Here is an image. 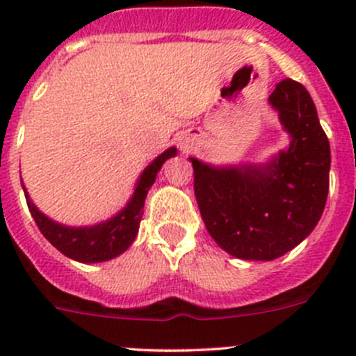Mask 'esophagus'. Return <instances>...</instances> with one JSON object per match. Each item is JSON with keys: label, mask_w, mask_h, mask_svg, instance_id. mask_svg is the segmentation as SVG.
I'll use <instances>...</instances> for the list:
<instances>
[{"label": "esophagus", "mask_w": 356, "mask_h": 356, "mask_svg": "<svg viewBox=\"0 0 356 356\" xmlns=\"http://www.w3.org/2000/svg\"><path fill=\"white\" fill-rule=\"evenodd\" d=\"M181 145H182V146H181V148H182V149H184V152H188V145H186V143H181Z\"/></svg>", "instance_id": "esophagus-1"}]
</instances>
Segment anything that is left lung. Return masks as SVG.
<instances>
[{
    "label": "left lung",
    "mask_w": 356,
    "mask_h": 356,
    "mask_svg": "<svg viewBox=\"0 0 356 356\" xmlns=\"http://www.w3.org/2000/svg\"><path fill=\"white\" fill-rule=\"evenodd\" d=\"M268 102L293 138L288 152L258 168H213L191 158L207 231L243 260L288 253L314 231L327 201L331 148L310 92L284 79Z\"/></svg>",
    "instance_id": "obj_1"
}]
</instances>
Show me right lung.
Segmentation results:
<instances>
[{
    "instance_id": "obj_1",
    "label": "right lung",
    "mask_w": 356,
    "mask_h": 356,
    "mask_svg": "<svg viewBox=\"0 0 356 356\" xmlns=\"http://www.w3.org/2000/svg\"><path fill=\"white\" fill-rule=\"evenodd\" d=\"M177 153L175 148H168L167 152L161 153L153 163H149L145 168V172L139 177L136 191L132 195L131 201L127 207L108 222L95 225V227H65L56 222L49 220L46 215H42L38 208L34 207L31 200H29L27 191L25 193V200H27V207L31 210V215L34 217L35 224H38L39 231L42 232L46 239L51 243L58 251L72 260L84 261V264H95V261H106L111 260L113 257L120 254L122 251L127 250L132 245L138 234L139 222L143 217V207H145L146 195L148 189L152 188L155 182L156 172L160 170L165 160L174 156Z\"/></svg>"
}]
</instances>
